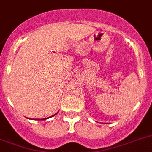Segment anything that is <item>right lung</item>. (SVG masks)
I'll use <instances>...</instances> for the list:
<instances>
[{
    "label": "right lung",
    "mask_w": 152,
    "mask_h": 152,
    "mask_svg": "<svg viewBox=\"0 0 152 152\" xmlns=\"http://www.w3.org/2000/svg\"><path fill=\"white\" fill-rule=\"evenodd\" d=\"M57 115V113H56V114L54 115ZM54 115H52V116H54ZM52 116H51V117H52ZM49 118H50V117H49ZM47 118H43V119H37V120H45V119H47Z\"/></svg>",
    "instance_id": "1"
}]
</instances>
